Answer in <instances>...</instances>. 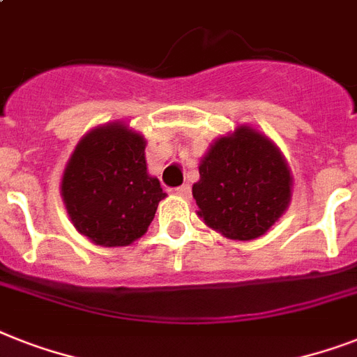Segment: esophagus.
<instances>
[{
    "label": "esophagus",
    "mask_w": 357,
    "mask_h": 357,
    "mask_svg": "<svg viewBox=\"0 0 357 357\" xmlns=\"http://www.w3.org/2000/svg\"><path fill=\"white\" fill-rule=\"evenodd\" d=\"M176 195L181 196V198H190V185H181V187H178Z\"/></svg>",
    "instance_id": "esophagus-1"
}]
</instances>
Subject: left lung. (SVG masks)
Segmentation results:
<instances>
[{
  "label": "left lung",
  "instance_id": "left-lung-1",
  "mask_svg": "<svg viewBox=\"0 0 357 357\" xmlns=\"http://www.w3.org/2000/svg\"><path fill=\"white\" fill-rule=\"evenodd\" d=\"M291 183L276 146L244 126L207 151L192 196L209 228L228 238L252 241L266 234L287 209Z\"/></svg>",
  "mask_w": 357,
  "mask_h": 357
}]
</instances>
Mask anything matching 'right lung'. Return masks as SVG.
I'll return each instance as SVG.
<instances>
[{"instance_id":"1","label":"right lung","mask_w":357,"mask_h":357,"mask_svg":"<svg viewBox=\"0 0 357 357\" xmlns=\"http://www.w3.org/2000/svg\"><path fill=\"white\" fill-rule=\"evenodd\" d=\"M144 139L122 123L92 129L64 170V206L75 229L102 246H126L142 237L165 198L146 172Z\"/></svg>"}]
</instances>
